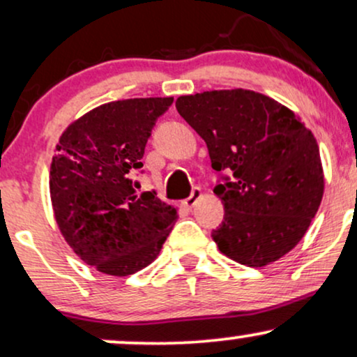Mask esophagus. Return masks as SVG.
I'll use <instances>...</instances> for the list:
<instances>
[{
	"instance_id": "esophagus-1",
	"label": "esophagus",
	"mask_w": 357,
	"mask_h": 357,
	"mask_svg": "<svg viewBox=\"0 0 357 357\" xmlns=\"http://www.w3.org/2000/svg\"><path fill=\"white\" fill-rule=\"evenodd\" d=\"M202 197V190L199 187H195V188H192V193H190V197H187L185 200H183V206H185V208H188L190 210L193 205L197 204V200H199Z\"/></svg>"
}]
</instances>
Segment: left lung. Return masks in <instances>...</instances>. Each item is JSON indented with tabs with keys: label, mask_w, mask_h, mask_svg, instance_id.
<instances>
[{
	"label": "left lung",
	"mask_w": 357,
	"mask_h": 357,
	"mask_svg": "<svg viewBox=\"0 0 357 357\" xmlns=\"http://www.w3.org/2000/svg\"><path fill=\"white\" fill-rule=\"evenodd\" d=\"M208 147L225 217L212 231L233 261L259 268L298 245L318 212L324 175L314 135L255 91H206L175 102Z\"/></svg>",
	"instance_id": "left-lung-1"
}]
</instances>
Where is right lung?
I'll return each instance as SVG.
<instances>
[{"mask_svg": "<svg viewBox=\"0 0 357 357\" xmlns=\"http://www.w3.org/2000/svg\"><path fill=\"white\" fill-rule=\"evenodd\" d=\"M174 98L114 100L73 122L56 145L50 172L61 233L82 261L127 276L151 265L177 220L155 192L135 193L145 144Z\"/></svg>", "mask_w": 357, "mask_h": 357, "instance_id": "add662e5", "label": "right lung"}]
</instances>
